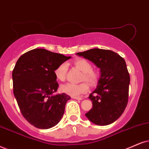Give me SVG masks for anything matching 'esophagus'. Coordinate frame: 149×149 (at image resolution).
Returning <instances> with one entry per match:
<instances>
[{
  "instance_id": "esophagus-1",
  "label": "esophagus",
  "mask_w": 149,
  "mask_h": 149,
  "mask_svg": "<svg viewBox=\"0 0 149 149\" xmlns=\"http://www.w3.org/2000/svg\"><path fill=\"white\" fill-rule=\"evenodd\" d=\"M72 98L74 99V100H82L81 97H72Z\"/></svg>"
}]
</instances>
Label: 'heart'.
Segmentation results:
<instances>
[{
    "label": "heart",
    "instance_id": "obj_1",
    "mask_svg": "<svg viewBox=\"0 0 149 149\" xmlns=\"http://www.w3.org/2000/svg\"><path fill=\"white\" fill-rule=\"evenodd\" d=\"M74 65L79 70L82 72L81 81H86L91 85H95L99 79V74L93 70L91 63L88 61L84 58H78L74 61ZM68 70V65L66 63H62L55 69L54 75L57 80L63 81L65 80L66 72ZM89 87L86 82L79 84H74L68 83L64 84L61 88V91L63 93L70 95L72 97L79 96V95L84 94L88 91Z\"/></svg>",
    "mask_w": 149,
    "mask_h": 149
}]
</instances>
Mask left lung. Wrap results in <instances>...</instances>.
Returning a JSON list of instances; mask_svg holds the SVG:
<instances>
[{
    "instance_id": "8db88e82",
    "label": "left lung",
    "mask_w": 149,
    "mask_h": 149,
    "mask_svg": "<svg viewBox=\"0 0 149 149\" xmlns=\"http://www.w3.org/2000/svg\"><path fill=\"white\" fill-rule=\"evenodd\" d=\"M77 54L100 68L98 84L88 97L93 108L86 116L97 125L111 124L122 115L128 103L130 76L125 60L109 49L94 48Z\"/></svg>"
}]
</instances>
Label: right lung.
Segmentation results:
<instances>
[{"instance_id": "add662e5", "label": "right lung", "mask_w": 149, "mask_h": 149, "mask_svg": "<svg viewBox=\"0 0 149 149\" xmlns=\"http://www.w3.org/2000/svg\"><path fill=\"white\" fill-rule=\"evenodd\" d=\"M70 58L36 48L21 55L16 62L12 72L14 97L24 118L36 128H52L63 117L70 97L53 95L58 87L54 70Z\"/></svg>"}]
</instances>
